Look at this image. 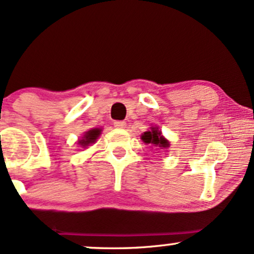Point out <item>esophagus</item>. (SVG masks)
<instances>
[{
	"instance_id": "esophagus-1",
	"label": "esophagus",
	"mask_w": 254,
	"mask_h": 254,
	"mask_svg": "<svg viewBox=\"0 0 254 254\" xmlns=\"http://www.w3.org/2000/svg\"><path fill=\"white\" fill-rule=\"evenodd\" d=\"M115 127H117V129H124L125 127H127V123L123 121H116L115 122Z\"/></svg>"
}]
</instances>
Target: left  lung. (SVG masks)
<instances>
[{
    "label": "left lung",
    "instance_id": "1",
    "mask_svg": "<svg viewBox=\"0 0 254 254\" xmlns=\"http://www.w3.org/2000/svg\"><path fill=\"white\" fill-rule=\"evenodd\" d=\"M142 141L147 144H154L155 147L160 148H168L170 142L161 135V131H159L157 127H151V131H147L141 136Z\"/></svg>",
    "mask_w": 254,
    "mask_h": 254
}]
</instances>
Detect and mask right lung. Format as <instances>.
Masks as SVG:
<instances>
[{"label": "right lung", "mask_w": 254, "mask_h": 254, "mask_svg": "<svg viewBox=\"0 0 254 254\" xmlns=\"http://www.w3.org/2000/svg\"><path fill=\"white\" fill-rule=\"evenodd\" d=\"M100 132H101L100 129H92L87 131V132L84 133V136L82 137V139L78 141V143L82 145V147H87V145L90 143H94V142L97 141L99 135H100Z\"/></svg>", "instance_id": "1"}]
</instances>
